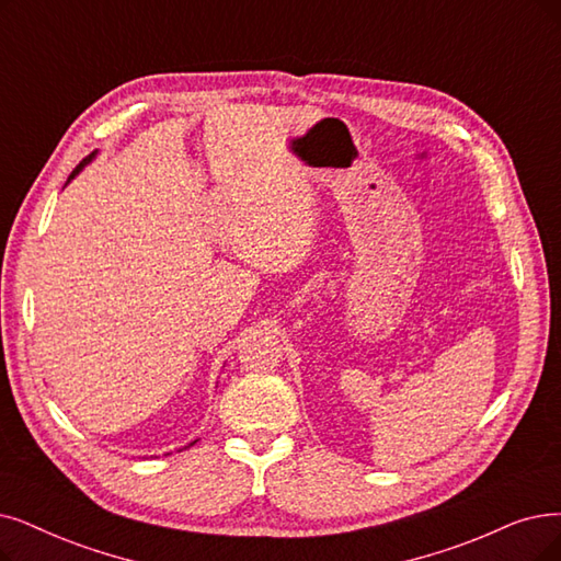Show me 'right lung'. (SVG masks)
Wrapping results in <instances>:
<instances>
[{
  "label": "right lung",
  "mask_w": 561,
  "mask_h": 561,
  "mask_svg": "<svg viewBox=\"0 0 561 561\" xmlns=\"http://www.w3.org/2000/svg\"><path fill=\"white\" fill-rule=\"evenodd\" d=\"M94 153H96V151H92V153H89V156H84V159H82V161H80V165H78V168L71 172V176H69V179H73V176L80 172V168H82V165H87L89 161H92V159H94ZM193 444H195V442H193Z\"/></svg>",
  "instance_id": "1"
}]
</instances>
